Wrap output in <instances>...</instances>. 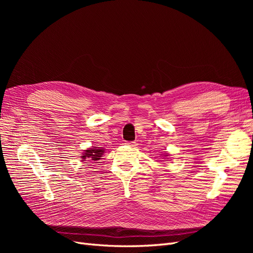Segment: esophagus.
Wrapping results in <instances>:
<instances>
[{
  "mask_svg": "<svg viewBox=\"0 0 253 253\" xmlns=\"http://www.w3.org/2000/svg\"><path fill=\"white\" fill-rule=\"evenodd\" d=\"M126 144H128L129 147H132V148H135L136 145H137V143H136V142H134V141H132V142H127Z\"/></svg>",
  "mask_w": 253,
  "mask_h": 253,
  "instance_id": "1",
  "label": "esophagus"
}]
</instances>
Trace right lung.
Returning <instances> with one entry per match:
<instances>
[{
  "label": "right lung",
  "instance_id": "1",
  "mask_svg": "<svg viewBox=\"0 0 253 253\" xmlns=\"http://www.w3.org/2000/svg\"><path fill=\"white\" fill-rule=\"evenodd\" d=\"M104 153V150L101 148H96L93 147L89 150H85V153H84L82 159L83 160H87V162H96V160H99L101 157V155Z\"/></svg>",
  "mask_w": 253,
  "mask_h": 253
}]
</instances>
